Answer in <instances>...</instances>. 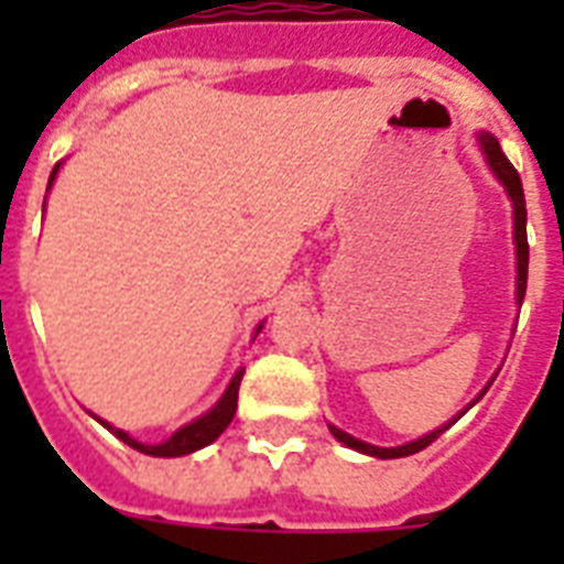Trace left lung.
Listing matches in <instances>:
<instances>
[{
    "mask_svg": "<svg viewBox=\"0 0 564 564\" xmlns=\"http://www.w3.org/2000/svg\"><path fill=\"white\" fill-rule=\"evenodd\" d=\"M480 145H482V154H486V161H489V166L495 170V175H498L500 181H503V187H507L509 198H512V207H516V246H518V304L524 301V292H527V263H530V246H527V204H524V187H521V175L516 172V166L507 161V154L500 152V143L495 140L491 134H480ZM463 415V412H459ZM456 415V419H459ZM454 419V421H456ZM454 421H447L445 427L433 430V433H427L424 438H415V442H410V445H401V447H375V445H366V442H360V438L348 436V433H343L339 427H330V433H334L343 445L354 447V451H360V454H369V456H380V459H398V456H410V454H419V451H424L427 445H433L442 433H445Z\"/></svg>",
    "mask_w": 564,
    "mask_h": 564,
    "instance_id": "left-lung-1",
    "label": "left lung"
}]
</instances>
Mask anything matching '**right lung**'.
Segmentation results:
<instances>
[{"label":"right lung","mask_w":564,"mask_h":564,"mask_svg":"<svg viewBox=\"0 0 564 564\" xmlns=\"http://www.w3.org/2000/svg\"><path fill=\"white\" fill-rule=\"evenodd\" d=\"M57 170H61V163H57L55 170H52V175H48V187H52V181H55ZM239 380H242V371H237L234 375V380H230L228 392L221 394V401L213 406L210 412H204L202 419H195L193 424H187V427H181L178 433H172V438H166L163 445H143V442H137V438H131L126 433V430H117L110 427L108 421H101L105 427L113 433L117 438H122L128 447H134V451H140V454H149V456H184V454H193V451H198V447L210 445V442H216V438L225 433V427L230 424V419H234V412H237V394H239Z\"/></svg>","instance_id":"obj_1"}]
</instances>
